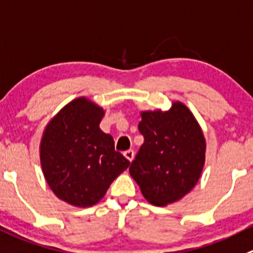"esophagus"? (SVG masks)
<instances>
[{
	"label": "esophagus",
	"instance_id": "esophagus-1",
	"mask_svg": "<svg viewBox=\"0 0 253 253\" xmlns=\"http://www.w3.org/2000/svg\"><path fill=\"white\" fill-rule=\"evenodd\" d=\"M124 156L126 157V158L128 159L129 162H132V161H133V158H134V151H133V149H128V151L125 152Z\"/></svg>",
	"mask_w": 253,
	"mask_h": 253
}]
</instances>
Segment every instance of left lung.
I'll return each instance as SVG.
<instances>
[{
    "label": "left lung",
    "mask_w": 253,
    "mask_h": 253,
    "mask_svg": "<svg viewBox=\"0 0 253 253\" xmlns=\"http://www.w3.org/2000/svg\"><path fill=\"white\" fill-rule=\"evenodd\" d=\"M144 137L129 174L143 197L157 207L181 199L195 186L205 163V138L188 107L174 102L168 111L142 112Z\"/></svg>",
    "instance_id": "obj_1"
}]
</instances>
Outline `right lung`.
I'll list each match as a JSON object with an SVG mask.
<instances>
[{
  "label": "right lung",
  "instance_id": "1",
  "mask_svg": "<svg viewBox=\"0 0 253 253\" xmlns=\"http://www.w3.org/2000/svg\"><path fill=\"white\" fill-rule=\"evenodd\" d=\"M104 110L85 97L73 100L45 127L41 141L44 178L54 194L87 208L104 198L129 161L115 151L111 134L100 128Z\"/></svg>",
  "mask_w": 253,
  "mask_h": 253
}]
</instances>
